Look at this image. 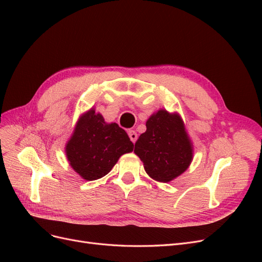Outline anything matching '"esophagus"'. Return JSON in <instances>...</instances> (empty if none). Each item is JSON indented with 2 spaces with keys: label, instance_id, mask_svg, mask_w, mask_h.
I'll use <instances>...</instances> for the list:
<instances>
[{
  "label": "esophagus",
  "instance_id": "34e87169",
  "mask_svg": "<svg viewBox=\"0 0 262 262\" xmlns=\"http://www.w3.org/2000/svg\"><path fill=\"white\" fill-rule=\"evenodd\" d=\"M128 134H129L130 140L133 142V143H136V141H137V139H138L137 132L134 131V130H129V131H128Z\"/></svg>",
  "mask_w": 262,
  "mask_h": 262
}]
</instances>
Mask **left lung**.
Segmentation results:
<instances>
[{"mask_svg": "<svg viewBox=\"0 0 262 262\" xmlns=\"http://www.w3.org/2000/svg\"><path fill=\"white\" fill-rule=\"evenodd\" d=\"M134 153L156 181L169 182L185 172L192 162L193 146L179 114L160 109L150 116Z\"/></svg>", "mask_w": 262, "mask_h": 262, "instance_id": "obj_1", "label": "left lung"}]
</instances>
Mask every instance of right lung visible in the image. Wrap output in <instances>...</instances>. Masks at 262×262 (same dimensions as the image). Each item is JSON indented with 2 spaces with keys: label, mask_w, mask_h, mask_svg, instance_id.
Returning <instances> with one entry per match:
<instances>
[{
  "label": "right lung",
  "mask_w": 262,
  "mask_h": 262,
  "mask_svg": "<svg viewBox=\"0 0 262 262\" xmlns=\"http://www.w3.org/2000/svg\"><path fill=\"white\" fill-rule=\"evenodd\" d=\"M133 146L123 129L115 122L107 123L93 107L78 118L66 144V154L74 171L92 181L106 176Z\"/></svg>",
  "instance_id": "obj_1"
}]
</instances>
